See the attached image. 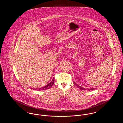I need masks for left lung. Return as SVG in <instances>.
Returning <instances> with one entry per match:
<instances>
[{"mask_svg": "<svg viewBox=\"0 0 123 123\" xmlns=\"http://www.w3.org/2000/svg\"><path fill=\"white\" fill-rule=\"evenodd\" d=\"M75 84L76 85V86H77L78 88H79L80 89H82V90H86L84 88L82 87H81V86H78V85H77L75 83ZM93 89H94V88H90V89H88V90H93Z\"/></svg>", "mask_w": 123, "mask_h": 123, "instance_id": "8db88e82", "label": "left lung"}]
</instances>
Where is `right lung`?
Instances as JSON below:
<instances>
[{"label":"right lung","instance_id":"obj_1","mask_svg":"<svg viewBox=\"0 0 123 123\" xmlns=\"http://www.w3.org/2000/svg\"><path fill=\"white\" fill-rule=\"evenodd\" d=\"M54 83V78H53L52 82H50L48 84H47L46 86H44L42 88H38V89L36 88V89H35V90H44L48 89L53 86Z\"/></svg>","mask_w":123,"mask_h":123}]
</instances>
